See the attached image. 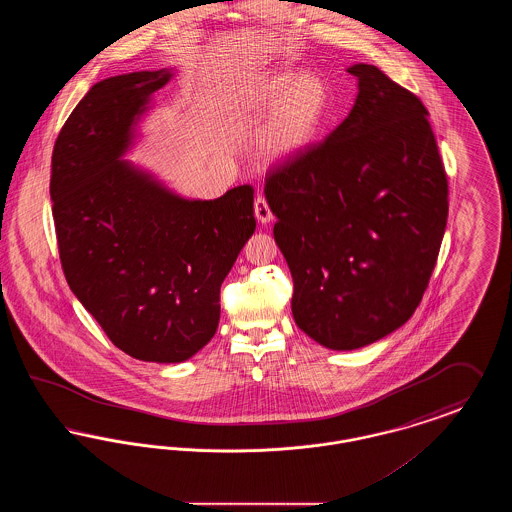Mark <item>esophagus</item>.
<instances>
[{"label": "esophagus", "mask_w": 512, "mask_h": 512, "mask_svg": "<svg viewBox=\"0 0 512 512\" xmlns=\"http://www.w3.org/2000/svg\"><path fill=\"white\" fill-rule=\"evenodd\" d=\"M253 211H255V219L259 220L261 224H268V222L274 220V215H272V211H270L265 197H257V199H255Z\"/></svg>", "instance_id": "1"}]
</instances>
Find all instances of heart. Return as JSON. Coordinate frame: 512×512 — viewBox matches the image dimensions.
I'll return each instance as SVG.
<instances>
[{
    "mask_svg": "<svg viewBox=\"0 0 512 512\" xmlns=\"http://www.w3.org/2000/svg\"><path fill=\"white\" fill-rule=\"evenodd\" d=\"M249 107L267 113L255 134L257 155L270 165L290 163L317 142L330 111V92L315 73L290 69L265 76L251 92Z\"/></svg>",
    "mask_w": 512,
    "mask_h": 512,
    "instance_id": "1",
    "label": "heart"
}]
</instances>
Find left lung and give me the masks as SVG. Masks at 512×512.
<instances>
[{
	"instance_id": "left-lung-1",
	"label": "left lung",
	"mask_w": 512,
	"mask_h": 512,
	"mask_svg": "<svg viewBox=\"0 0 512 512\" xmlns=\"http://www.w3.org/2000/svg\"><path fill=\"white\" fill-rule=\"evenodd\" d=\"M320 144L268 178L274 240L293 278L295 324L353 351L413 317L447 224V176L428 111L374 65Z\"/></svg>"
}]
</instances>
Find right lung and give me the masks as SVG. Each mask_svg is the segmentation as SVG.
Returning <instances> with one entry per match:
<instances>
[{
    "instance_id": "obj_1",
    "label": "right lung",
    "mask_w": 512,
    "mask_h": 512,
    "mask_svg": "<svg viewBox=\"0 0 512 512\" xmlns=\"http://www.w3.org/2000/svg\"><path fill=\"white\" fill-rule=\"evenodd\" d=\"M174 69L94 84L61 128L49 195L65 278L126 355L184 363L217 332L220 284L255 232L253 188L176 194L124 157Z\"/></svg>"
}]
</instances>
